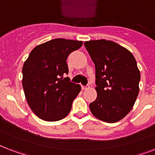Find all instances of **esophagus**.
<instances>
[{
  "mask_svg": "<svg viewBox=\"0 0 155 155\" xmlns=\"http://www.w3.org/2000/svg\"><path fill=\"white\" fill-rule=\"evenodd\" d=\"M89 87H90L89 86H81V90L85 91V90H87V89H89Z\"/></svg>",
  "mask_w": 155,
  "mask_h": 155,
  "instance_id": "esophagus-1",
  "label": "esophagus"
}]
</instances>
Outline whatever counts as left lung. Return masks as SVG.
<instances>
[{"mask_svg":"<svg viewBox=\"0 0 155 155\" xmlns=\"http://www.w3.org/2000/svg\"><path fill=\"white\" fill-rule=\"evenodd\" d=\"M95 65L97 98L90 104L100 120L115 123L131 111L139 93L141 78L134 55L111 40L84 43Z\"/></svg>","mask_w":155,"mask_h":155,"instance_id":"obj_1","label":"left lung"}]
</instances>
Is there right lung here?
<instances>
[{
    "label": "right lung",
    "instance_id": "right-lung-1",
    "mask_svg": "<svg viewBox=\"0 0 155 155\" xmlns=\"http://www.w3.org/2000/svg\"><path fill=\"white\" fill-rule=\"evenodd\" d=\"M82 42L55 39L38 45L22 67V87L29 106L39 118L57 121L71 110L81 86L67 77V57Z\"/></svg>",
    "mask_w": 155,
    "mask_h": 155
}]
</instances>
